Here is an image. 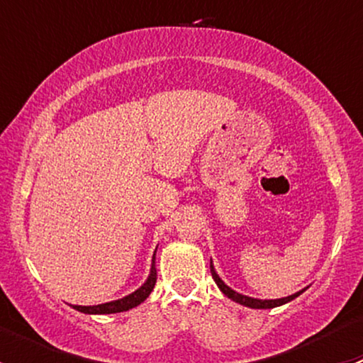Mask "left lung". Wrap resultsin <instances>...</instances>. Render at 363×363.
Masks as SVG:
<instances>
[{"mask_svg":"<svg viewBox=\"0 0 363 363\" xmlns=\"http://www.w3.org/2000/svg\"><path fill=\"white\" fill-rule=\"evenodd\" d=\"M211 274H212V279L216 281V284H218V288H219V290L223 291V294H225L226 296H228V298H232L233 302L240 303V306L251 307V309H272V307L283 306V303L291 302V300L296 298V296H298L300 294H302V291H306V290L296 291V294H294V295L284 296V298H276V300H259V298H251V296L240 295V294H237V291H233L232 288H230V286H226V284L223 283V281H221V277H219L218 274H216L214 267H212V262H211Z\"/></svg>","mask_w":363,"mask_h":363,"instance_id":"obj_1","label":"left lung"}]
</instances>
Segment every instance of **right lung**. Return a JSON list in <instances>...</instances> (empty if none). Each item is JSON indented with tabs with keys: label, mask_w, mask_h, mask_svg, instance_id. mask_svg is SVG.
Masks as SVG:
<instances>
[{
	"label": "right lung",
	"mask_w": 363,
	"mask_h": 363,
	"mask_svg": "<svg viewBox=\"0 0 363 363\" xmlns=\"http://www.w3.org/2000/svg\"><path fill=\"white\" fill-rule=\"evenodd\" d=\"M155 256H152V265H151V274H149L147 281L138 288L133 294L123 296L119 300H112L107 303H98V306H72L73 309L80 311V313L86 314H112V313H123V311L133 309L138 303L144 302L149 295H151L152 288L156 284V265H155Z\"/></svg>",
	"instance_id": "add662e5"
}]
</instances>
